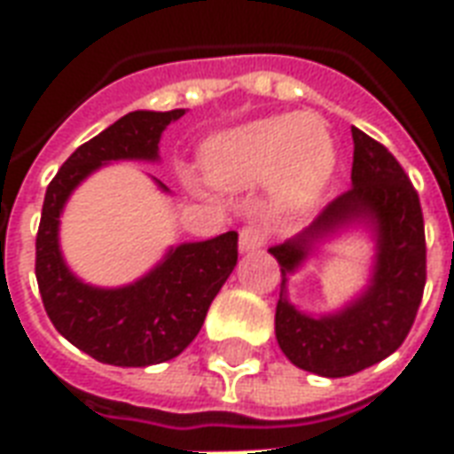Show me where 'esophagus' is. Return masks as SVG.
Here are the masks:
<instances>
[{"label":"esophagus","instance_id":"34e87169","mask_svg":"<svg viewBox=\"0 0 454 454\" xmlns=\"http://www.w3.org/2000/svg\"><path fill=\"white\" fill-rule=\"evenodd\" d=\"M270 238V228L265 223H257V221H250L240 231V250H257L262 247Z\"/></svg>","mask_w":454,"mask_h":454}]
</instances>
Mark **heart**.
<instances>
[{
  "label": "heart",
  "instance_id": "1",
  "mask_svg": "<svg viewBox=\"0 0 454 454\" xmlns=\"http://www.w3.org/2000/svg\"><path fill=\"white\" fill-rule=\"evenodd\" d=\"M201 168L218 187L272 182L286 207H309L333 169V145L324 121L311 114L270 116L208 138Z\"/></svg>",
  "mask_w": 454,
  "mask_h": 454
}]
</instances>
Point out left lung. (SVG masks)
Masks as SVG:
<instances>
[{
	"label": "left lung",
	"instance_id": "obj_1",
	"mask_svg": "<svg viewBox=\"0 0 454 454\" xmlns=\"http://www.w3.org/2000/svg\"><path fill=\"white\" fill-rule=\"evenodd\" d=\"M352 187L335 197L294 240L272 246L282 265L275 333L296 367L321 377H350L389 357L406 340L426 286V228L416 187L380 140L352 126ZM367 217L378 231L372 286L335 317L311 319L286 301V275L305 256L310 240L333 227Z\"/></svg>",
	"mask_w": 454,
	"mask_h": 454
}]
</instances>
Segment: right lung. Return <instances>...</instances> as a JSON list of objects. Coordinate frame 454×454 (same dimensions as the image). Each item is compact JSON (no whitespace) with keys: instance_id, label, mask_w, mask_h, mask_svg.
Returning <instances> with one entry per match:
<instances>
[{"instance_id":"right-lung-1","label":"right lung","mask_w":454,"mask_h":454,"mask_svg":"<svg viewBox=\"0 0 454 454\" xmlns=\"http://www.w3.org/2000/svg\"><path fill=\"white\" fill-rule=\"evenodd\" d=\"M172 112H130L74 150L45 189L35 236V279L55 331L94 360L148 367L172 360L197 338L218 289L238 262V233L169 250L150 275L121 289H97L70 275L58 250L63 204L92 169L109 160H155Z\"/></svg>"}]
</instances>
